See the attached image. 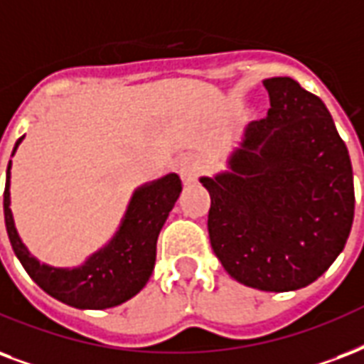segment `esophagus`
I'll list each match as a JSON object with an SVG mask.
<instances>
[{
  "label": "esophagus",
  "mask_w": 364,
  "mask_h": 364,
  "mask_svg": "<svg viewBox=\"0 0 364 364\" xmlns=\"http://www.w3.org/2000/svg\"><path fill=\"white\" fill-rule=\"evenodd\" d=\"M204 170V166L198 158L194 156H185L179 160L177 164V171H179V176H181L183 181H194L196 177L200 176V171Z\"/></svg>",
  "instance_id": "34e87169"
}]
</instances>
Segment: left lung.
<instances>
[{"instance_id":"obj_1","label":"left lung","mask_w":364,"mask_h":364,"mask_svg":"<svg viewBox=\"0 0 364 364\" xmlns=\"http://www.w3.org/2000/svg\"><path fill=\"white\" fill-rule=\"evenodd\" d=\"M271 108L250 122L229 170L200 177L208 232L235 281L290 292L334 263L355 212L353 170L328 108L292 77L263 80Z\"/></svg>"}]
</instances>
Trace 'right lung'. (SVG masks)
Returning a JSON list of instances; mask_svg holds the SVG:
<instances>
[{
    "label": "right lung",
    "instance_id": "right-lung-1",
    "mask_svg": "<svg viewBox=\"0 0 364 364\" xmlns=\"http://www.w3.org/2000/svg\"><path fill=\"white\" fill-rule=\"evenodd\" d=\"M21 141L22 137L16 141L13 154ZM9 185L11 160L5 181L4 213L15 256L43 292L77 309L114 307L143 290L156 262L158 235L181 193V179L177 173H168L135 188L112 240L91 254L80 267L60 269L40 263L22 244L9 208Z\"/></svg>",
    "mask_w": 364,
    "mask_h": 364
}]
</instances>
